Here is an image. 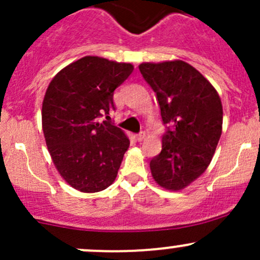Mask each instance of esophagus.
Returning a JSON list of instances; mask_svg holds the SVG:
<instances>
[{
	"mask_svg": "<svg viewBox=\"0 0 260 260\" xmlns=\"http://www.w3.org/2000/svg\"><path fill=\"white\" fill-rule=\"evenodd\" d=\"M146 138V133L145 132H140L137 136H136V140L138 141V142H141V141H143Z\"/></svg>",
	"mask_w": 260,
	"mask_h": 260,
	"instance_id": "obj_1",
	"label": "esophagus"
}]
</instances>
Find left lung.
Returning <instances> with one entry per match:
<instances>
[{"instance_id":"left-lung-1","label":"left lung","mask_w":260,"mask_h":260,"mask_svg":"<svg viewBox=\"0 0 260 260\" xmlns=\"http://www.w3.org/2000/svg\"><path fill=\"white\" fill-rule=\"evenodd\" d=\"M138 68L169 124L161 153L149 162L152 177L166 190H182L210 165L222 131L221 101L210 81L182 60Z\"/></svg>"}]
</instances>
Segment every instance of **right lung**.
Returning <instances> with one entry per match:
<instances>
[{"mask_svg": "<svg viewBox=\"0 0 260 260\" xmlns=\"http://www.w3.org/2000/svg\"><path fill=\"white\" fill-rule=\"evenodd\" d=\"M132 72L129 62L84 56L50 81L41 111L44 136L60 176L75 190L99 192L117 177L129 140L99 118H111L114 90Z\"/></svg>", "mask_w": 260, "mask_h": 260, "instance_id": "obj_1", "label": "right lung"}]
</instances>
